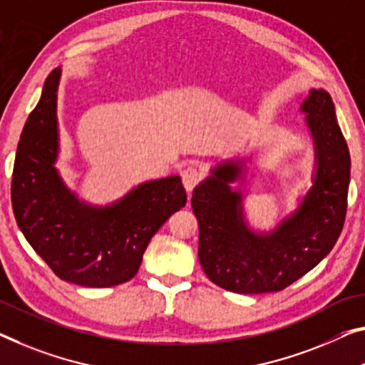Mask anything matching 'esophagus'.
<instances>
[{"label": "esophagus", "mask_w": 365, "mask_h": 365, "mask_svg": "<svg viewBox=\"0 0 365 365\" xmlns=\"http://www.w3.org/2000/svg\"><path fill=\"white\" fill-rule=\"evenodd\" d=\"M181 178H182L184 189H186L187 192H190V190H192L199 184L200 178H202V173L195 166H187L186 170L182 171Z\"/></svg>", "instance_id": "esophagus-1"}]
</instances>
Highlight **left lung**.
<instances>
[{"instance_id": "left-lung-1", "label": "left lung", "mask_w": 365, "mask_h": 365, "mask_svg": "<svg viewBox=\"0 0 365 365\" xmlns=\"http://www.w3.org/2000/svg\"><path fill=\"white\" fill-rule=\"evenodd\" d=\"M300 110L315 147L313 186L272 232L256 233L246 225L241 192L230 187L243 179V161L218 163L192 192L200 266L230 292H279L327 257L343 230L351 156L331 96L312 89Z\"/></svg>"}]
</instances>
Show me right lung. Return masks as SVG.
Segmentation results:
<instances>
[{
	"label": "right lung",
	"mask_w": 365,
	"mask_h": 365,
	"mask_svg": "<svg viewBox=\"0 0 365 365\" xmlns=\"http://www.w3.org/2000/svg\"><path fill=\"white\" fill-rule=\"evenodd\" d=\"M61 70L43 83L16 151L11 202L34 251L61 280L112 287L135 276L153 235L186 205L181 178L138 184L120 200L89 205L65 186L58 158L57 91Z\"/></svg>",
	"instance_id": "1"
}]
</instances>
